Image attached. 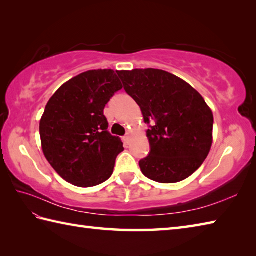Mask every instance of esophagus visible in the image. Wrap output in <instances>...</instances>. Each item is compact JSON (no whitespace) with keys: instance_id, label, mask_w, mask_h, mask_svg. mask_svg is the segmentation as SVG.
Returning <instances> with one entry per match:
<instances>
[{"instance_id":"1","label":"esophagus","mask_w":256,"mask_h":256,"mask_svg":"<svg viewBox=\"0 0 256 256\" xmlns=\"http://www.w3.org/2000/svg\"><path fill=\"white\" fill-rule=\"evenodd\" d=\"M131 140H132V134L131 133H128L126 136H124V142L126 145H128L130 143H131Z\"/></svg>"}]
</instances>
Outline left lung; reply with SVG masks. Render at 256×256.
<instances>
[{
    "instance_id": "left-lung-1",
    "label": "left lung",
    "mask_w": 256,
    "mask_h": 256,
    "mask_svg": "<svg viewBox=\"0 0 256 256\" xmlns=\"http://www.w3.org/2000/svg\"><path fill=\"white\" fill-rule=\"evenodd\" d=\"M125 91L140 108L150 153L140 160L144 176L162 184L182 182L202 165L211 150L214 114L199 92L160 69L120 70Z\"/></svg>"
}]
</instances>
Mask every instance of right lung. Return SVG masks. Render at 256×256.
Listing matches in <instances>:
<instances>
[{"label": "right lung", "mask_w": 256, "mask_h": 256, "mask_svg": "<svg viewBox=\"0 0 256 256\" xmlns=\"http://www.w3.org/2000/svg\"><path fill=\"white\" fill-rule=\"evenodd\" d=\"M122 88L114 70H89L64 82L47 103L40 122L42 153L74 186L94 187L112 175L124 148L108 132L103 110Z\"/></svg>", "instance_id": "right-lung-1"}]
</instances>
